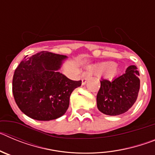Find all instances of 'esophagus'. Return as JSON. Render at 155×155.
<instances>
[{"instance_id":"esophagus-1","label":"esophagus","mask_w":155,"mask_h":155,"mask_svg":"<svg viewBox=\"0 0 155 155\" xmlns=\"http://www.w3.org/2000/svg\"><path fill=\"white\" fill-rule=\"evenodd\" d=\"M92 76V73L90 71H86L83 72L81 75V81H82V84H85L87 81L88 79L91 78V77Z\"/></svg>"}]
</instances>
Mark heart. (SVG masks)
Wrapping results in <instances>:
<instances>
[{
  "label": "heart",
  "mask_w": 155,
  "mask_h": 155,
  "mask_svg": "<svg viewBox=\"0 0 155 155\" xmlns=\"http://www.w3.org/2000/svg\"><path fill=\"white\" fill-rule=\"evenodd\" d=\"M116 71V64L113 62H108L102 64L98 68V72L99 74H107L109 73H115Z\"/></svg>",
  "instance_id": "b5f03b06"
}]
</instances>
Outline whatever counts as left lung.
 <instances>
[{"instance_id": "left-lung-1", "label": "left lung", "mask_w": 155, "mask_h": 155, "mask_svg": "<svg viewBox=\"0 0 155 155\" xmlns=\"http://www.w3.org/2000/svg\"><path fill=\"white\" fill-rule=\"evenodd\" d=\"M97 94V106L100 112L109 116H118L133 106L140 90L139 71L130 66L124 74L113 81L102 79Z\"/></svg>"}]
</instances>
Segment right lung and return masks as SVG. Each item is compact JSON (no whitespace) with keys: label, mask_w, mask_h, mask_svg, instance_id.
Listing matches in <instances>:
<instances>
[{"label":"right lung","mask_w":155,"mask_h":155,"mask_svg":"<svg viewBox=\"0 0 155 155\" xmlns=\"http://www.w3.org/2000/svg\"><path fill=\"white\" fill-rule=\"evenodd\" d=\"M66 56L42 51L25 57L15 69L12 92L18 108L30 118L55 120L69 107L72 91L81 81H72L57 72Z\"/></svg>","instance_id":"right-lung-1"}]
</instances>
